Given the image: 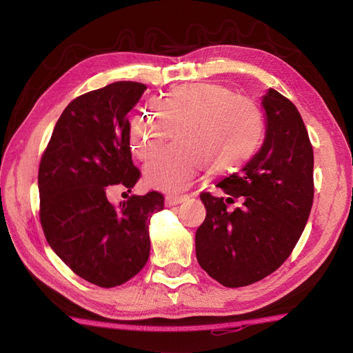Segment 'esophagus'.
Returning <instances> with one entry per match:
<instances>
[{"label": "esophagus", "instance_id": "1", "mask_svg": "<svg viewBox=\"0 0 353 353\" xmlns=\"http://www.w3.org/2000/svg\"><path fill=\"white\" fill-rule=\"evenodd\" d=\"M185 200V196H179V194H168L165 197V205L168 208H172L179 205V203H183Z\"/></svg>", "mask_w": 353, "mask_h": 353}]
</instances>
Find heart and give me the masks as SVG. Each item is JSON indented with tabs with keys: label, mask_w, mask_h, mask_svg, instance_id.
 <instances>
[{
	"label": "heart",
	"mask_w": 353,
	"mask_h": 353,
	"mask_svg": "<svg viewBox=\"0 0 353 353\" xmlns=\"http://www.w3.org/2000/svg\"><path fill=\"white\" fill-rule=\"evenodd\" d=\"M176 128L181 140L144 169L148 187L169 193L187 187L205 166L212 174L236 172L250 162L263 138L262 116L249 100L219 83H187L135 113L134 153L150 160Z\"/></svg>",
	"instance_id": "b5f03b06"
}]
</instances>
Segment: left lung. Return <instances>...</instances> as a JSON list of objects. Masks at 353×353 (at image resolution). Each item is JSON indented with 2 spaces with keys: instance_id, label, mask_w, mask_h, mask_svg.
<instances>
[{
  "instance_id": "obj_1",
  "label": "left lung",
  "mask_w": 353,
  "mask_h": 353,
  "mask_svg": "<svg viewBox=\"0 0 353 353\" xmlns=\"http://www.w3.org/2000/svg\"><path fill=\"white\" fill-rule=\"evenodd\" d=\"M265 138L250 162L222 179L223 196L200 194L206 219L196 256L213 280L244 287L279 270L301 239L314 201V150L296 105L270 88L262 95ZM243 195L234 211L227 202Z\"/></svg>"
}]
</instances>
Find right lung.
<instances>
[{"label":"right lung","instance_id":"obj_1","mask_svg":"<svg viewBox=\"0 0 353 353\" xmlns=\"http://www.w3.org/2000/svg\"><path fill=\"white\" fill-rule=\"evenodd\" d=\"M144 83L119 81L81 95L57 121L41 159L38 188L41 225L50 248L69 268L99 287L131 280L150 254L148 223L163 209V196L113 205L112 185L130 193L140 178L132 163L128 113Z\"/></svg>","mask_w":353,"mask_h":353}]
</instances>
